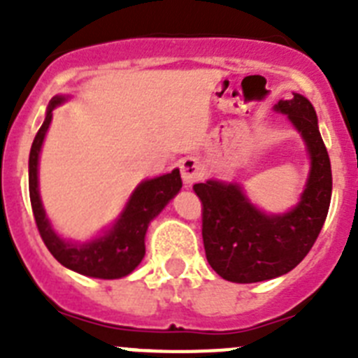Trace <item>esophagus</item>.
Instances as JSON below:
<instances>
[{
    "mask_svg": "<svg viewBox=\"0 0 358 358\" xmlns=\"http://www.w3.org/2000/svg\"><path fill=\"white\" fill-rule=\"evenodd\" d=\"M181 177L185 186H192L201 177V163L197 157H185L181 161Z\"/></svg>",
    "mask_w": 358,
    "mask_h": 358,
    "instance_id": "esophagus-1",
    "label": "esophagus"
}]
</instances>
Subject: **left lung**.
Here are the masks:
<instances>
[{
    "mask_svg": "<svg viewBox=\"0 0 358 358\" xmlns=\"http://www.w3.org/2000/svg\"><path fill=\"white\" fill-rule=\"evenodd\" d=\"M305 141L310 159L299 201L285 213L256 208L240 182L208 179L194 185L202 201V240L208 264L233 283H258L290 273L308 255L327 220L331 199L330 157L308 98L292 93L274 106Z\"/></svg>",
    "mask_w": 358,
    "mask_h": 358,
    "instance_id": "left-lung-1",
    "label": "left lung"
}]
</instances>
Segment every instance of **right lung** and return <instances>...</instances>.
Returning a JSON list of instances; mask_svg holds the SVG:
<instances>
[{"instance_id":"1","label":"right lung","mask_w":358,"mask_h":358,"mask_svg":"<svg viewBox=\"0 0 358 358\" xmlns=\"http://www.w3.org/2000/svg\"><path fill=\"white\" fill-rule=\"evenodd\" d=\"M66 94L50 100L46 118L30 148L28 188L30 202L41 238L59 264L75 273L100 280H118L127 276L141 264L145 256V235L150 222L182 188L179 169L159 177L145 179L136 186L120 217L109 227L85 242L62 238L50 222L39 194V156L46 132L53 118V109L68 102Z\"/></svg>"}]
</instances>
